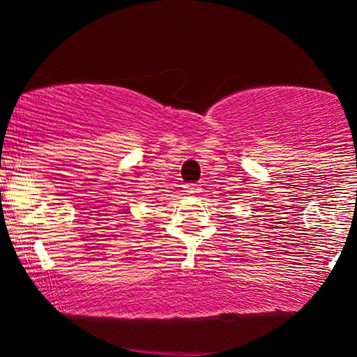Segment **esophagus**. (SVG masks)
I'll return each instance as SVG.
<instances>
[{"label": "esophagus", "mask_w": 357, "mask_h": 357, "mask_svg": "<svg viewBox=\"0 0 357 357\" xmlns=\"http://www.w3.org/2000/svg\"><path fill=\"white\" fill-rule=\"evenodd\" d=\"M199 190H202V187L197 183H192V185H185V192H187L188 195H198Z\"/></svg>", "instance_id": "obj_1"}]
</instances>
